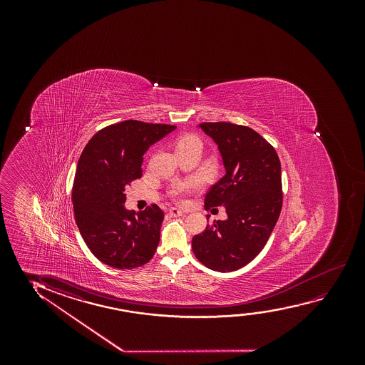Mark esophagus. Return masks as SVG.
Returning a JSON list of instances; mask_svg holds the SVG:
<instances>
[{
	"instance_id": "1",
	"label": "esophagus",
	"mask_w": 365,
	"mask_h": 365,
	"mask_svg": "<svg viewBox=\"0 0 365 365\" xmlns=\"http://www.w3.org/2000/svg\"><path fill=\"white\" fill-rule=\"evenodd\" d=\"M168 215H170V217H180V215H183V212L178 210V208H175V207H172V208H170V210H168Z\"/></svg>"
}]
</instances>
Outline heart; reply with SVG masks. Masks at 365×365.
<instances>
[{"mask_svg":"<svg viewBox=\"0 0 365 365\" xmlns=\"http://www.w3.org/2000/svg\"><path fill=\"white\" fill-rule=\"evenodd\" d=\"M193 142H200L197 137L195 135H185L183 138H180L178 140V143H177V147H180V145H190V143H193ZM200 188V185H198V182L197 180H188V182H185V183H182V185H178L177 188H175V197L178 198V200H183L185 195H190V193H193V192H197Z\"/></svg>","mask_w":365,"mask_h":365,"instance_id":"obj_1","label":"heart"}]
</instances>
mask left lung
<instances>
[{
  "mask_svg": "<svg viewBox=\"0 0 365 365\" xmlns=\"http://www.w3.org/2000/svg\"><path fill=\"white\" fill-rule=\"evenodd\" d=\"M200 127L218 145L225 168V177L205 195V208L223 205L228 218L207 225L193 237L192 250L207 268L232 272L259 255L279 218V157L268 140L247 125L205 122Z\"/></svg>",
  "mask_w": 365,
  "mask_h": 365,
  "instance_id": "obj_1",
  "label": "left lung"
}]
</instances>
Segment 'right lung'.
Segmentation results:
<instances>
[{
	"instance_id": "1",
	"label": "right lung",
	"mask_w": 365,
	"mask_h": 365,
	"mask_svg": "<svg viewBox=\"0 0 365 365\" xmlns=\"http://www.w3.org/2000/svg\"><path fill=\"white\" fill-rule=\"evenodd\" d=\"M175 128L123 120L98 130L86 145L76 170L72 203L81 235L102 263L133 269L153 258L165 213L157 205L140 213L125 210V190L142 177L148 147Z\"/></svg>"
}]
</instances>
